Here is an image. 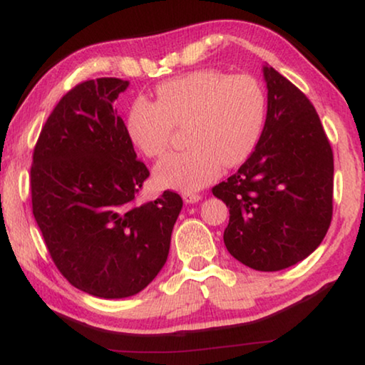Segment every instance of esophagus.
<instances>
[{
	"instance_id": "obj_1",
	"label": "esophagus",
	"mask_w": 365,
	"mask_h": 365,
	"mask_svg": "<svg viewBox=\"0 0 365 365\" xmlns=\"http://www.w3.org/2000/svg\"><path fill=\"white\" fill-rule=\"evenodd\" d=\"M182 199H184V202H186V204H195V202H199L202 199V195L194 194V192H184Z\"/></svg>"
}]
</instances>
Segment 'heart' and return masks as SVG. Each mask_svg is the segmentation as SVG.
Instances as JSON below:
<instances>
[{
    "label": "heart",
    "mask_w": 365,
    "mask_h": 365,
    "mask_svg": "<svg viewBox=\"0 0 365 365\" xmlns=\"http://www.w3.org/2000/svg\"><path fill=\"white\" fill-rule=\"evenodd\" d=\"M266 119L264 91L256 78L218 70H195L156 88V103L138 98L127 112L130 142L148 158L170 147L173 127H184L189 147L155 168L156 181L197 190L220 175L222 163H243L255 150Z\"/></svg>",
    "instance_id": "heart-1"
}]
</instances>
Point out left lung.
<instances>
[{
	"instance_id": "obj_1",
	"label": "left lung",
	"mask_w": 365,
	"mask_h": 365,
	"mask_svg": "<svg viewBox=\"0 0 365 365\" xmlns=\"http://www.w3.org/2000/svg\"><path fill=\"white\" fill-rule=\"evenodd\" d=\"M264 128L235 175L212 189L230 207L228 253L256 271L304 261L327 235L333 215V151L313 104L272 66Z\"/></svg>"
}]
</instances>
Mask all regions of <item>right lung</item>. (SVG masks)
Wrapping results in <instances>:
<instances>
[{"mask_svg":"<svg viewBox=\"0 0 365 365\" xmlns=\"http://www.w3.org/2000/svg\"><path fill=\"white\" fill-rule=\"evenodd\" d=\"M128 88L98 78L60 99L34 148L32 212L55 266L76 289L125 299L147 287L170 253L179 194L133 205L150 176L114 101Z\"/></svg>","mask_w":365,"mask_h":365,"instance_id":"right-lung-1","label":"right lung"}]
</instances>
